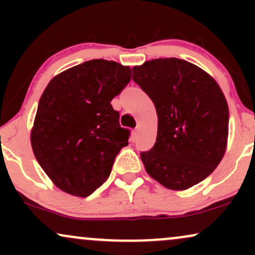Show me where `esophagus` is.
Segmentation results:
<instances>
[{
    "instance_id": "34e87169",
    "label": "esophagus",
    "mask_w": 255,
    "mask_h": 255,
    "mask_svg": "<svg viewBox=\"0 0 255 255\" xmlns=\"http://www.w3.org/2000/svg\"><path fill=\"white\" fill-rule=\"evenodd\" d=\"M136 134H137V128H135V129H133V131H131V139H133V141L135 140Z\"/></svg>"
}]
</instances>
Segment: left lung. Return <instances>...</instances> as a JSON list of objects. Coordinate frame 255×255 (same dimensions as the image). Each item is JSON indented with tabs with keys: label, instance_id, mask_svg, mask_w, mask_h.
I'll return each instance as SVG.
<instances>
[{
	"label": "left lung",
	"instance_id": "8db88e82",
	"mask_svg": "<svg viewBox=\"0 0 255 255\" xmlns=\"http://www.w3.org/2000/svg\"><path fill=\"white\" fill-rule=\"evenodd\" d=\"M131 71L158 116L156 142L140 153L147 174L172 191L201 182L227 148L229 108L221 87L195 64L175 57L146 61Z\"/></svg>",
	"mask_w": 255,
	"mask_h": 255
}]
</instances>
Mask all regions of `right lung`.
Listing matches in <instances>:
<instances>
[{"label":"right lung","mask_w":255,"mask_h":255,"mask_svg":"<svg viewBox=\"0 0 255 255\" xmlns=\"http://www.w3.org/2000/svg\"><path fill=\"white\" fill-rule=\"evenodd\" d=\"M130 81V68L91 60L55 77L44 90L31 131L36 159L60 189L87 197L109 177L130 131L111 99Z\"/></svg>","instance_id":"obj_1"}]
</instances>
